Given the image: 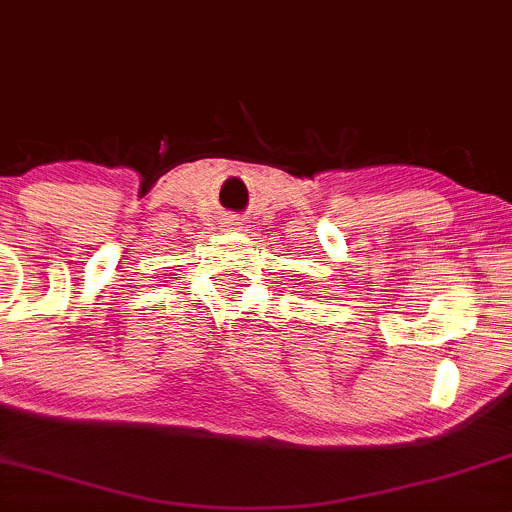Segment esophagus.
<instances>
[{"mask_svg":"<svg viewBox=\"0 0 512 512\" xmlns=\"http://www.w3.org/2000/svg\"><path fill=\"white\" fill-rule=\"evenodd\" d=\"M229 224H234V221H229ZM236 224H239V221H236Z\"/></svg>","mask_w":512,"mask_h":512,"instance_id":"34e87169","label":"esophagus"}]
</instances>
